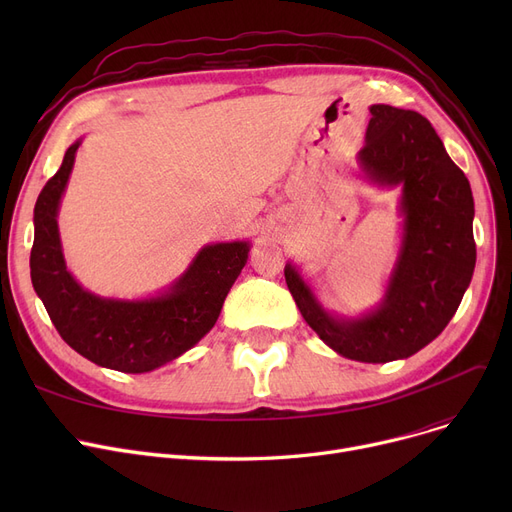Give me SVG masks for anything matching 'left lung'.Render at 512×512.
I'll return each mask as SVG.
<instances>
[{
  "label": "left lung",
  "instance_id": "8db88e82",
  "mask_svg": "<svg viewBox=\"0 0 512 512\" xmlns=\"http://www.w3.org/2000/svg\"><path fill=\"white\" fill-rule=\"evenodd\" d=\"M363 176L400 186L402 242L384 301L361 317H334L292 263L284 278L309 328L346 359L388 363L432 342L459 309L475 270L473 195L438 132L417 112L371 105Z\"/></svg>",
  "mask_w": 512,
  "mask_h": 512
}]
</instances>
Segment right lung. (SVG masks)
I'll return each mask as SVG.
<instances>
[{
  "mask_svg": "<svg viewBox=\"0 0 512 512\" xmlns=\"http://www.w3.org/2000/svg\"><path fill=\"white\" fill-rule=\"evenodd\" d=\"M80 141L68 147L35 205L31 278L49 319L64 342L95 365L145 373L193 348L220 317L226 294L249 259V242L203 247L188 270L159 297L143 301L103 299L68 272L58 209Z\"/></svg>",
  "mask_w": 512,
  "mask_h": 512,
  "instance_id": "obj_1",
  "label": "right lung"
}]
</instances>
